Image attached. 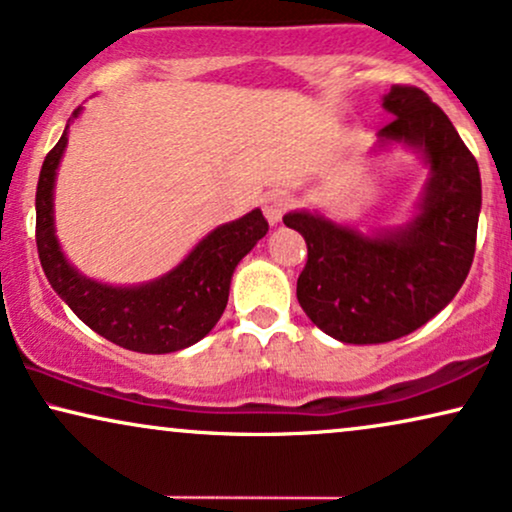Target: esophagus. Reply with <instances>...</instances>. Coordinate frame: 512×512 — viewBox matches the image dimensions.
Segmentation results:
<instances>
[{"label":"esophagus","instance_id":"obj_1","mask_svg":"<svg viewBox=\"0 0 512 512\" xmlns=\"http://www.w3.org/2000/svg\"><path fill=\"white\" fill-rule=\"evenodd\" d=\"M263 214L268 218V223H280L282 216L287 214V209L291 207V199L284 195V192H268L263 197Z\"/></svg>","mask_w":512,"mask_h":512}]
</instances>
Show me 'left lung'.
I'll return each instance as SVG.
<instances>
[{"label":"left lung","instance_id":"8db88e82","mask_svg":"<svg viewBox=\"0 0 512 512\" xmlns=\"http://www.w3.org/2000/svg\"><path fill=\"white\" fill-rule=\"evenodd\" d=\"M383 108L395 117L378 136L414 145L430 164L421 214L378 237L308 211L284 216L308 244L298 303L324 334L357 345L407 336L456 296L473 265L482 207L480 169L440 105L418 86L395 84Z\"/></svg>","mask_w":512,"mask_h":512}]
</instances>
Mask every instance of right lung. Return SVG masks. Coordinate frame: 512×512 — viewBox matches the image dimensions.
<instances>
[{
	"instance_id": "right-lung-1",
	"label": "right lung",
	"mask_w": 512,
	"mask_h": 512,
	"mask_svg": "<svg viewBox=\"0 0 512 512\" xmlns=\"http://www.w3.org/2000/svg\"><path fill=\"white\" fill-rule=\"evenodd\" d=\"M79 115V108L75 115ZM68 126L46 155L37 183V251L44 275L70 310L108 341L134 353L162 355L204 338L221 320L232 272L268 232V221L254 209L240 221L209 232L188 258L143 287H108L86 280L65 261L53 232V181L61 162Z\"/></svg>"
}]
</instances>
